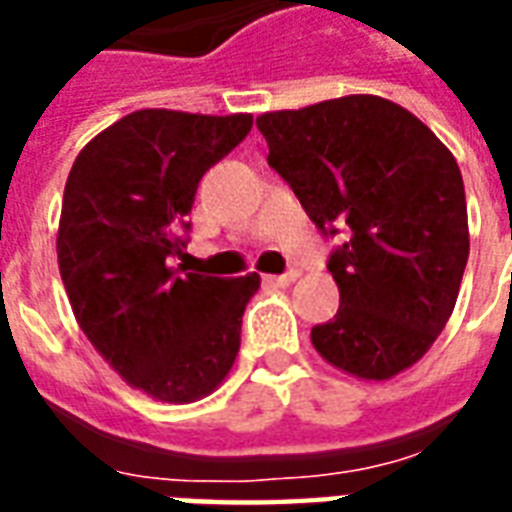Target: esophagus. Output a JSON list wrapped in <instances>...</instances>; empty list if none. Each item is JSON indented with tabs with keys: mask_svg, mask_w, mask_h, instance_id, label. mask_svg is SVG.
<instances>
[{
	"mask_svg": "<svg viewBox=\"0 0 512 512\" xmlns=\"http://www.w3.org/2000/svg\"><path fill=\"white\" fill-rule=\"evenodd\" d=\"M296 279H299V271H288V274H279V277H271V274H268V277H263V282H266V285H274V288H288Z\"/></svg>",
	"mask_w": 512,
	"mask_h": 512,
	"instance_id": "obj_1",
	"label": "esophagus"
}]
</instances>
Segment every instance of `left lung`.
Masks as SVG:
<instances>
[{"label":"left lung","mask_w":512,"mask_h":512,"mask_svg":"<svg viewBox=\"0 0 512 512\" xmlns=\"http://www.w3.org/2000/svg\"><path fill=\"white\" fill-rule=\"evenodd\" d=\"M268 167L326 235L340 288L315 351L348 376L386 381L417 365L450 321L469 260L458 161L419 117L378 95L257 117Z\"/></svg>","instance_id":"1"}]
</instances>
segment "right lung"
I'll return each mask as SVG.
<instances>
[{"instance_id": "obj_1", "label": "right lung", "mask_w": 512, "mask_h": 512, "mask_svg": "<svg viewBox=\"0 0 512 512\" xmlns=\"http://www.w3.org/2000/svg\"><path fill=\"white\" fill-rule=\"evenodd\" d=\"M252 131V115L139 109L90 139L62 197L57 263L73 315L128 386L164 403L211 395L241 348L257 274L172 268L202 175Z\"/></svg>"}]
</instances>
